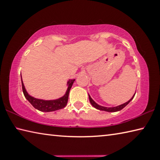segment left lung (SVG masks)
Listing matches in <instances>:
<instances>
[{
    "instance_id": "1",
    "label": "left lung",
    "mask_w": 160,
    "mask_h": 160,
    "mask_svg": "<svg viewBox=\"0 0 160 160\" xmlns=\"http://www.w3.org/2000/svg\"><path fill=\"white\" fill-rule=\"evenodd\" d=\"M135 93L136 92H135V94H134L132 97V98L130 99V100H128V102H125L124 104H122V105H120L118 106H116V107H112V108H107V107H104V106H101L100 105H98V103H96L95 101H94L92 98L90 97V95L88 94V95H89V100H90V102L91 103V105H92L94 108L98 109V110H102V111H105V112H118V111H120L121 110H122V109L126 107L127 105H128L129 103H130V101L132 100V99L134 98V97H135Z\"/></svg>"
}]
</instances>
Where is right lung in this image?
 Segmentation results:
<instances>
[{"label": "right lung", "mask_w": 160, "mask_h": 160, "mask_svg": "<svg viewBox=\"0 0 160 160\" xmlns=\"http://www.w3.org/2000/svg\"><path fill=\"white\" fill-rule=\"evenodd\" d=\"M75 79H70L68 81L67 85L68 88L65 94L62 97L55 99V100H42V99L35 98L32 96L30 95L25 90L23 82H22V76H21V82H22V92L24 94L25 98L33 106V107L41 112H52V111L58 110L60 109L64 108L66 106L68 100V95H69L70 90L72 88L73 82H75Z\"/></svg>", "instance_id": "add662e5"}]
</instances>
